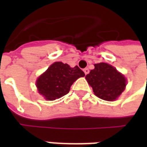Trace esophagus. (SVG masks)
<instances>
[{"label": "esophagus", "mask_w": 147, "mask_h": 147, "mask_svg": "<svg viewBox=\"0 0 147 147\" xmlns=\"http://www.w3.org/2000/svg\"><path fill=\"white\" fill-rule=\"evenodd\" d=\"M83 71H84L85 75H87V74H89L90 70L88 69V68H84V69H83Z\"/></svg>", "instance_id": "esophagus-1"}]
</instances>
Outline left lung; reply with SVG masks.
<instances>
[{
  "label": "left lung",
  "mask_w": 147,
  "mask_h": 147,
  "mask_svg": "<svg viewBox=\"0 0 147 147\" xmlns=\"http://www.w3.org/2000/svg\"><path fill=\"white\" fill-rule=\"evenodd\" d=\"M97 97L105 101H113L120 95L126 86L123 75L106 63L94 64V69L86 76Z\"/></svg>",
  "instance_id": "obj_1"
}]
</instances>
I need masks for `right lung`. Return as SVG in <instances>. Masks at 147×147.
I'll return each instance as SVG.
<instances>
[{"label": "right lung", "mask_w": 147, "mask_h": 147, "mask_svg": "<svg viewBox=\"0 0 147 147\" xmlns=\"http://www.w3.org/2000/svg\"><path fill=\"white\" fill-rule=\"evenodd\" d=\"M84 76L78 66L71 67L67 64L55 62L38 79L36 86L40 94L53 101L67 94L74 82Z\"/></svg>", "instance_id": "obj_1"}]
</instances>
